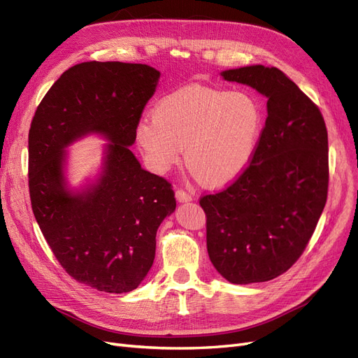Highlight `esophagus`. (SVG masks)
Instances as JSON below:
<instances>
[{"instance_id":"obj_1","label":"esophagus","mask_w":358,"mask_h":358,"mask_svg":"<svg viewBox=\"0 0 358 358\" xmlns=\"http://www.w3.org/2000/svg\"><path fill=\"white\" fill-rule=\"evenodd\" d=\"M176 198H177L178 202H189V201H192V194L184 189H177L176 190Z\"/></svg>"}]
</instances>
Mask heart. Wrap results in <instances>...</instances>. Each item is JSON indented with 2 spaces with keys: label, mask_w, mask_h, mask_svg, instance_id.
Returning <instances> with one entry per match:
<instances>
[{
  "label": "heart",
  "mask_w": 358,
  "mask_h": 358,
  "mask_svg": "<svg viewBox=\"0 0 358 358\" xmlns=\"http://www.w3.org/2000/svg\"><path fill=\"white\" fill-rule=\"evenodd\" d=\"M263 124L260 102L248 92L190 86L159 101L153 119L136 124V141L157 172L177 164L184 148L194 178L218 187L247 169Z\"/></svg>",
  "instance_id": "1"
}]
</instances>
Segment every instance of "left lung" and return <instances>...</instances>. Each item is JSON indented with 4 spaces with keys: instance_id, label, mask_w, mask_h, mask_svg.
Here are the masks:
<instances>
[{
    "instance_id": "left-lung-1",
    "label": "left lung",
    "mask_w": 358,
    "mask_h": 358,
    "mask_svg": "<svg viewBox=\"0 0 358 358\" xmlns=\"http://www.w3.org/2000/svg\"><path fill=\"white\" fill-rule=\"evenodd\" d=\"M222 76L266 96L268 117L247 169L226 189L201 196L206 250L229 282H264L302 256L324 210L327 129L320 108L278 68L252 65Z\"/></svg>"
}]
</instances>
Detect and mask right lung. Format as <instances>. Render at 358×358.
<instances>
[{"label":"right lung","mask_w":358,"mask_h":358,"mask_svg":"<svg viewBox=\"0 0 358 358\" xmlns=\"http://www.w3.org/2000/svg\"><path fill=\"white\" fill-rule=\"evenodd\" d=\"M159 76L143 64H77L56 80L31 122L32 213L65 272L99 292L140 285L155 260L157 227L177 205L171 182L144 171L128 147ZM89 131L112 141L104 172L95 187L71 194L63 148Z\"/></svg>","instance_id":"add662e5"}]
</instances>
